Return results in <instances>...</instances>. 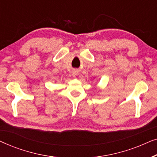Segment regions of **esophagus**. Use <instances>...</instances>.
Here are the masks:
<instances>
[{
  "label": "esophagus",
  "mask_w": 157,
  "mask_h": 157,
  "mask_svg": "<svg viewBox=\"0 0 157 157\" xmlns=\"http://www.w3.org/2000/svg\"><path fill=\"white\" fill-rule=\"evenodd\" d=\"M74 75H77V74H78V71H77V70H74Z\"/></svg>",
  "instance_id": "obj_1"
}]
</instances>
